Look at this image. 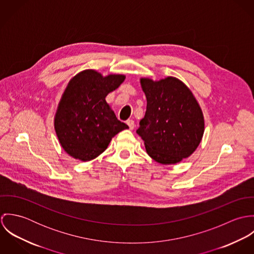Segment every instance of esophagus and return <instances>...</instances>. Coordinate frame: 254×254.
Listing matches in <instances>:
<instances>
[{
  "mask_svg": "<svg viewBox=\"0 0 254 254\" xmlns=\"http://www.w3.org/2000/svg\"><path fill=\"white\" fill-rule=\"evenodd\" d=\"M126 124L128 125V127H129L130 130H133V129L135 128V123H134L133 120H127V121H126Z\"/></svg>",
  "mask_w": 254,
  "mask_h": 254,
  "instance_id": "34e87169",
  "label": "esophagus"
}]
</instances>
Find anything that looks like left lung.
I'll return each instance as SVG.
<instances>
[{
  "instance_id": "1",
  "label": "left lung",
  "mask_w": 254,
  "mask_h": 254,
  "mask_svg": "<svg viewBox=\"0 0 254 254\" xmlns=\"http://www.w3.org/2000/svg\"><path fill=\"white\" fill-rule=\"evenodd\" d=\"M146 98L145 117L137 134L147 154L156 162L176 164L200 144L204 117L196 99L180 79L168 76L158 81L141 78Z\"/></svg>"
}]
</instances>
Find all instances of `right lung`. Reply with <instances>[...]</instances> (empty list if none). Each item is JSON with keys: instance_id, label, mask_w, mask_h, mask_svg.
<instances>
[{"instance_id": "right-lung-1", "label": "right lung", "mask_w": 254, "mask_h": 254, "mask_svg": "<svg viewBox=\"0 0 254 254\" xmlns=\"http://www.w3.org/2000/svg\"><path fill=\"white\" fill-rule=\"evenodd\" d=\"M125 80L123 74L86 69L68 82L59 103L54 125L62 147L75 159L90 161L109 146L111 139L129 127L119 121L106 101Z\"/></svg>"}]
</instances>
